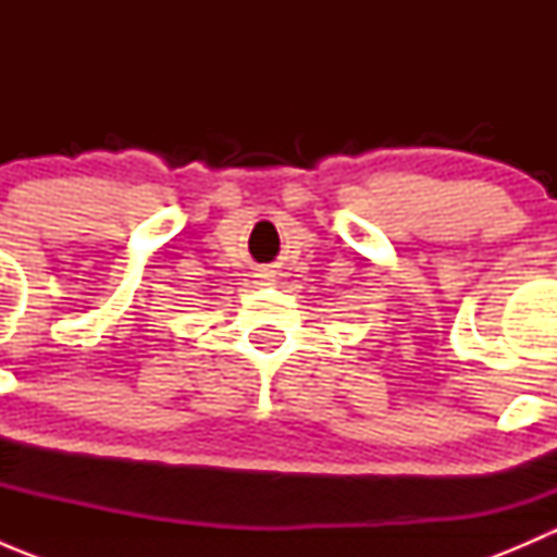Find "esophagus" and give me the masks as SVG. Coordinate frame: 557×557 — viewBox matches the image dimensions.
I'll use <instances>...</instances> for the list:
<instances>
[{
    "mask_svg": "<svg viewBox=\"0 0 557 557\" xmlns=\"http://www.w3.org/2000/svg\"><path fill=\"white\" fill-rule=\"evenodd\" d=\"M263 277H267V274H263Z\"/></svg>",
    "mask_w": 557,
    "mask_h": 557,
    "instance_id": "obj_1",
    "label": "esophagus"
}]
</instances>
